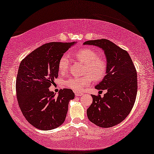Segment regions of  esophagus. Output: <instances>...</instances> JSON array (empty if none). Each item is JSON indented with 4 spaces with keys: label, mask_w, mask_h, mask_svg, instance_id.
<instances>
[{
    "label": "esophagus",
    "mask_w": 154,
    "mask_h": 154,
    "mask_svg": "<svg viewBox=\"0 0 154 154\" xmlns=\"http://www.w3.org/2000/svg\"><path fill=\"white\" fill-rule=\"evenodd\" d=\"M75 95L76 96H82V95H83V94H82V93H80V92H77V91H75Z\"/></svg>",
    "instance_id": "1"
}]
</instances>
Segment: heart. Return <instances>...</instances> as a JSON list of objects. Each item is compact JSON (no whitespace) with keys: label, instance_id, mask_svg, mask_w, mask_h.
I'll use <instances>...</instances> for the list:
<instances>
[{"label":"heart","instance_id":"1","mask_svg":"<svg viewBox=\"0 0 154 154\" xmlns=\"http://www.w3.org/2000/svg\"><path fill=\"white\" fill-rule=\"evenodd\" d=\"M75 56L81 62L85 63V72L86 74L82 77H70L65 81L66 87L75 91H81L88 87L93 80V77L98 80L103 77L106 71L107 63L103 56L98 55L93 49L82 48L75 51ZM69 65L67 55H63L58 62V72L60 74H65Z\"/></svg>","mask_w":154,"mask_h":154}]
</instances>
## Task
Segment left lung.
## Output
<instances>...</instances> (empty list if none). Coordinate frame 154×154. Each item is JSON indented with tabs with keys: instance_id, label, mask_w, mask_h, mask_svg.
<instances>
[{
	"instance_id": "8db88e82",
	"label": "left lung",
	"mask_w": 154,
	"mask_h": 154,
	"mask_svg": "<svg viewBox=\"0 0 154 154\" xmlns=\"http://www.w3.org/2000/svg\"><path fill=\"white\" fill-rule=\"evenodd\" d=\"M83 44L100 47L107 60L105 76L95 88L107 92L103 98L91 95L93 103L87 109V117L97 126L112 127L124 120L134 107L138 89L136 68L127 51L109 40Z\"/></svg>"
}]
</instances>
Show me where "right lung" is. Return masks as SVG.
Instances as JSON below:
<instances>
[{"instance_id":"obj_1","label":"right lung","mask_w":154,"mask_h":154,"mask_svg":"<svg viewBox=\"0 0 154 154\" xmlns=\"http://www.w3.org/2000/svg\"><path fill=\"white\" fill-rule=\"evenodd\" d=\"M75 42L44 44L21 61L16 83V96L25 119L36 128L51 130L65 121L68 104L74 98L70 89L58 95L48 89L58 76V62Z\"/></svg>"}]
</instances>
